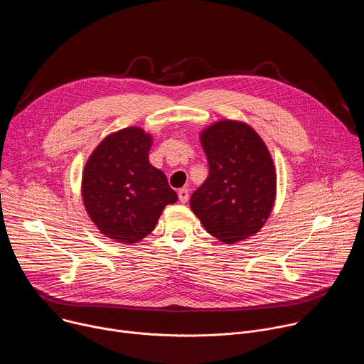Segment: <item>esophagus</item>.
Here are the masks:
<instances>
[{
  "label": "esophagus",
  "instance_id": "1",
  "mask_svg": "<svg viewBox=\"0 0 364 364\" xmlns=\"http://www.w3.org/2000/svg\"><path fill=\"white\" fill-rule=\"evenodd\" d=\"M188 197H190V193L187 188H180L178 190V200L181 203H187L188 201Z\"/></svg>",
  "mask_w": 364,
  "mask_h": 364
}]
</instances>
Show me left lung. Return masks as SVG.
Returning <instances> with one entry per match:
<instances>
[{"mask_svg":"<svg viewBox=\"0 0 364 364\" xmlns=\"http://www.w3.org/2000/svg\"><path fill=\"white\" fill-rule=\"evenodd\" d=\"M209 176L193 193L190 207L204 229L228 245L261 230L277 196L271 154L245 122L218 121L200 134Z\"/></svg>","mask_w":364,"mask_h":364,"instance_id":"8db88e82","label":"left lung"}]
</instances>
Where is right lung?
I'll return each mask as SVG.
<instances>
[{
    "label": "right lung",
    "mask_w": 364,
    "mask_h": 364,
    "mask_svg": "<svg viewBox=\"0 0 364 364\" xmlns=\"http://www.w3.org/2000/svg\"><path fill=\"white\" fill-rule=\"evenodd\" d=\"M152 136L138 127L103 139L85 166L82 197L95 226L115 242L132 245L149 235L164 207L177 201L166 174L151 166Z\"/></svg>",
    "instance_id": "1"
}]
</instances>
